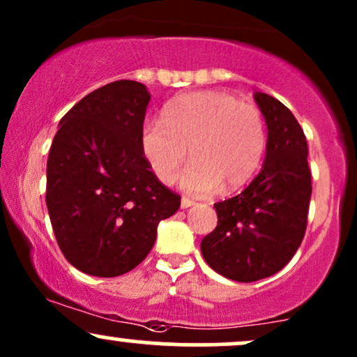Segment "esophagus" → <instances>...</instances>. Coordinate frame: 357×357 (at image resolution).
<instances>
[{"mask_svg":"<svg viewBox=\"0 0 357 357\" xmlns=\"http://www.w3.org/2000/svg\"><path fill=\"white\" fill-rule=\"evenodd\" d=\"M192 204H195V202H192V199H190V198H181V208H183V210H186V208L192 206Z\"/></svg>","mask_w":357,"mask_h":357,"instance_id":"esophagus-1","label":"esophagus"}]
</instances>
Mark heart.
I'll return each instance as SVG.
<instances>
[{"mask_svg": "<svg viewBox=\"0 0 357 357\" xmlns=\"http://www.w3.org/2000/svg\"><path fill=\"white\" fill-rule=\"evenodd\" d=\"M141 151L162 184H173L188 158L181 188L211 195L220 186L236 191L260 169L267 151L261 112L238 97L218 90L184 93L167 102L161 121L141 127Z\"/></svg>", "mask_w": 357, "mask_h": 357, "instance_id": "1", "label": "heart"}]
</instances>
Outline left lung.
<instances>
[{
  "instance_id": "left-lung-1",
  "label": "left lung",
  "mask_w": 357,
  "mask_h": 357,
  "mask_svg": "<svg viewBox=\"0 0 357 357\" xmlns=\"http://www.w3.org/2000/svg\"><path fill=\"white\" fill-rule=\"evenodd\" d=\"M253 97L268 129L265 162L240 195L215 203L218 225L202 240L206 264L236 282L267 278L289 264L305 235L312 195L301 124L268 93Z\"/></svg>"
}]
</instances>
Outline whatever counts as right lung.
Segmentation results:
<instances>
[{"instance_id": "right-lung-1", "label": "right lung", "mask_w": 357, "mask_h": 357, "mask_svg": "<svg viewBox=\"0 0 357 357\" xmlns=\"http://www.w3.org/2000/svg\"><path fill=\"white\" fill-rule=\"evenodd\" d=\"M151 100L144 84L117 80L61 117L47 162V208L65 258L93 277H117L153 248L158 225L181 198L141 151Z\"/></svg>"}]
</instances>
